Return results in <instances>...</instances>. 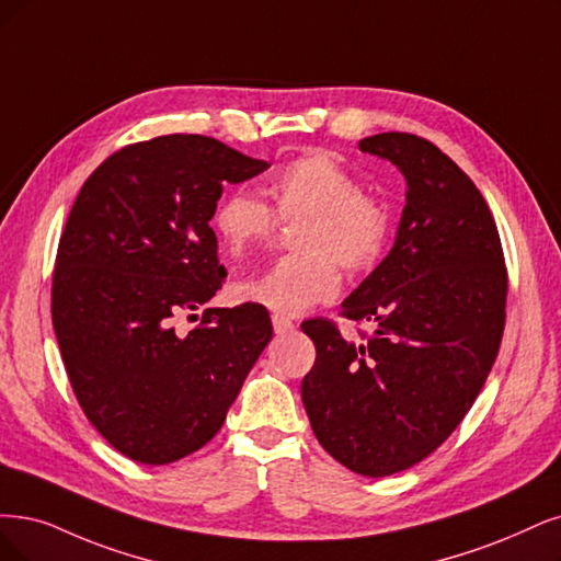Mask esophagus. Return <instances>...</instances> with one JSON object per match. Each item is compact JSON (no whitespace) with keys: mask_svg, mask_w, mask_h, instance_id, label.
Wrapping results in <instances>:
<instances>
[{"mask_svg":"<svg viewBox=\"0 0 561 561\" xmlns=\"http://www.w3.org/2000/svg\"><path fill=\"white\" fill-rule=\"evenodd\" d=\"M273 328H275L277 335H286V333H291L296 325H294L291 319L284 317V314H273Z\"/></svg>","mask_w":561,"mask_h":561,"instance_id":"1","label":"esophagus"}]
</instances>
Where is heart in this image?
Wrapping results in <instances>:
<instances>
[{
	"label": "heart",
	"mask_w": 561,
	"mask_h": 561,
	"mask_svg": "<svg viewBox=\"0 0 561 561\" xmlns=\"http://www.w3.org/2000/svg\"><path fill=\"white\" fill-rule=\"evenodd\" d=\"M270 207L244 192H231L217 205L213 224L221 247L242 256L270 242L282 221L305 219L296 247L265 273L233 286V298L261 305L275 314H300L307 307L335 298L340 266L365 273L381 259L388 233V207L363 192L360 180L325 152H307L288 161L267 182Z\"/></svg>",
	"instance_id": "b5f03b06"
}]
</instances>
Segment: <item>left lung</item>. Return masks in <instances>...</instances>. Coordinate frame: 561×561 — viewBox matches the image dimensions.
Returning <instances> with one entry per match:
<instances>
[{
	"label": "left lung",
	"instance_id": "left-lung-1",
	"mask_svg": "<svg viewBox=\"0 0 561 561\" xmlns=\"http://www.w3.org/2000/svg\"><path fill=\"white\" fill-rule=\"evenodd\" d=\"M358 148L398 165L407 205L390 254L340 309L375 333L346 342L335 321H302L317 360L300 392L319 444L381 479L437 450L479 398L500 354L508 275L483 194L437 145L388 131Z\"/></svg>",
	"mask_w": 561,
	"mask_h": 561
}]
</instances>
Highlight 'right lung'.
<instances>
[{
	"mask_svg": "<svg viewBox=\"0 0 561 561\" xmlns=\"http://www.w3.org/2000/svg\"><path fill=\"white\" fill-rule=\"evenodd\" d=\"M198 134L113 152L61 231L53 325L73 396L122 455L169 465L210 442L273 337L267 309H203L226 277L210 228L226 182L267 169Z\"/></svg>",
	"mask_w": 561,
	"mask_h": 561,
	"instance_id": "add662e5",
	"label": "right lung"
}]
</instances>
